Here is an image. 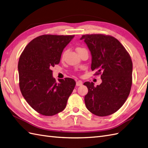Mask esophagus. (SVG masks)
I'll return each mask as SVG.
<instances>
[{"label": "esophagus", "mask_w": 148, "mask_h": 148, "mask_svg": "<svg viewBox=\"0 0 148 148\" xmlns=\"http://www.w3.org/2000/svg\"><path fill=\"white\" fill-rule=\"evenodd\" d=\"M82 85V82L81 81H76V86H81Z\"/></svg>", "instance_id": "obj_1"}]
</instances>
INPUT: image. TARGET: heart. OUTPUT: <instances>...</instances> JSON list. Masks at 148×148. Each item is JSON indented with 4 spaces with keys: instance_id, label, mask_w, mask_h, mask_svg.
I'll return each mask as SVG.
<instances>
[{
    "instance_id": "heart-1",
    "label": "heart",
    "mask_w": 148,
    "mask_h": 148,
    "mask_svg": "<svg viewBox=\"0 0 148 148\" xmlns=\"http://www.w3.org/2000/svg\"><path fill=\"white\" fill-rule=\"evenodd\" d=\"M81 49H83V48H81V47H78V48H77V51H79V50H81ZM64 54H63V56H64Z\"/></svg>"
}]
</instances>
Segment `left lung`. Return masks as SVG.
<instances>
[{
	"label": "left lung",
	"mask_w": 148,
	"mask_h": 148,
	"mask_svg": "<svg viewBox=\"0 0 148 148\" xmlns=\"http://www.w3.org/2000/svg\"><path fill=\"white\" fill-rule=\"evenodd\" d=\"M92 56L91 69L101 74L102 83L94 86L91 82L84 85L88 89L84 97L88 110L98 116L116 112L126 102L132 85V62L120 42L104 34L83 35Z\"/></svg>",
	"instance_id": "8db88e82"
}]
</instances>
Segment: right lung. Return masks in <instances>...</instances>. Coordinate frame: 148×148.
I'll use <instances>...</instances> for the list:
<instances>
[{"label": "right lung", "instance_id": "1", "mask_svg": "<svg viewBox=\"0 0 148 148\" xmlns=\"http://www.w3.org/2000/svg\"><path fill=\"white\" fill-rule=\"evenodd\" d=\"M74 36L42 35L27 45L18 62L22 96L36 111L54 116L65 109L75 86L73 79L52 76V67L60 62L64 49Z\"/></svg>", "mask_w": 148, "mask_h": 148}]
</instances>
